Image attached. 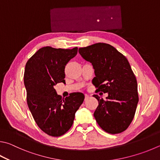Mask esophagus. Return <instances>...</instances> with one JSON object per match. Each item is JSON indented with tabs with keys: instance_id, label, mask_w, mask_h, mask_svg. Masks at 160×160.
Returning a JSON list of instances; mask_svg holds the SVG:
<instances>
[{
	"instance_id": "34e87169",
	"label": "esophagus",
	"mask_w": 160,
	"mask_h": 160,
	"mask_svg": "<svg viewBox=\"0 0 160 160\" xmlns=\"http://www.w3.org/2000/svg\"><path fill=\"white\" fill-rule=\"evenodd\" d=\"M85 100H87L88 99V98H89V95H88V94H85Z\"/></svg>"
}]
</instances>
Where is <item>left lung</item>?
<instances>
[{"instance_id":"1","label":"left lung","mask_w":160,"mask_h":160,"mask_svg":"<svg viewBox=\"0 0 160 160\" xmlns=\"http://www.w3.org/2000/svg\"><path fill=\"white\" fill-rule=\"evenodd\" d=\"M84 59L92 63L97 92L108 93L106 100L94 94L98 106L94 116L101 129L112 134L126 130L132 122L138 102L136 77L127 58L106 43L79 48Z\"/></svg>"}]
</instances>
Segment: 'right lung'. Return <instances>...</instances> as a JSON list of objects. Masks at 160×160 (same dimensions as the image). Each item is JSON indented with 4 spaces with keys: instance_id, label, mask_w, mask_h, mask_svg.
<instances>
[{
    "instance_id": "add662e5",
    "label": "right lung",
    "mask_w": 160,
    "mask_h": 160,
    "mask_svg": "<svg viewBox=\"0 0 160 160\" xmlns=\"http://www.w3.org/2000/svg\"><path fill=\"white\" fill-rule=\"evenodd\" d=\"M77 53L78 48L65 50L48 46L38 50L25 66L28 106L38 126L52 136H60L70 129L85 99L80 92L62 98L54 88L65 82V66Z\"/></svg>"
}]
</instances>
